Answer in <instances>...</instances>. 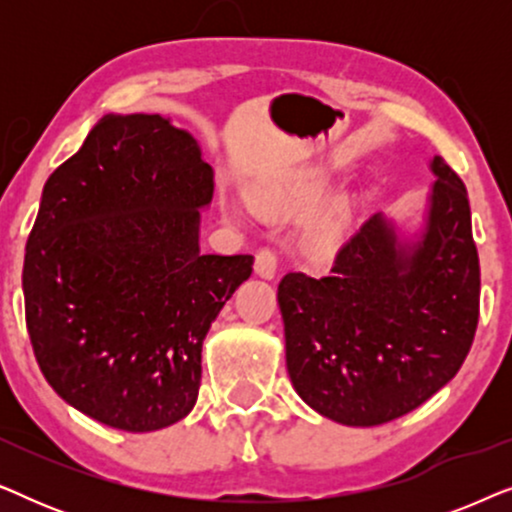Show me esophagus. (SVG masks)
Here are the masks:
<instances>
[{
    "mask_svg": "<svg viewBox=\"0 0 512 512\" xmlns=\"http://www.w3.org/2000/svg\"><path fill=\"white\" fill-rule=\"evenodd\" d=\"M256 275L263 279H275L277 275V254L272 249H261L256 254Z\"/></svg>",
    "mask_w": 512,
    "mask_h": 512,
    "instance_id": "34e87169",
    "label": "esophagus"
}]
</instances>
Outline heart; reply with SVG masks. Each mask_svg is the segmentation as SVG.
Returning <instances> with one entry per match:
<instances>
[{"label":"heart","mask_w":512,"mask_h":512,"mask_svg":"<svg viewBox=\"0 0 512 512\" xmlns=\"http://www.w3.org/2000/svg\"><path fill=\"white\" fill-rule=\"evenodd\" d=\"M321 184L319 179L310 177H279L270 181H261L251 191V205L258 214L263 216H277V214H291L300 212V209L310 207L314 200L319 198ZM228 212L233 216L242 214V205L237 202H228ZM347 228V207L335 205L328 207L319 216L307 223L305 228V242L312 251L319 254H328L338 247L342 240V233Z\"/></svg>","instance_id":"1"}]
</instances>
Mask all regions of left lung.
<instances>
[{
	"instance_id": "8db88e82",
	"label": "left lung",
	"mask_w": 512,
	"mask_h": 512,
	"mask_svg": "<svg viewBox=\"0 0 512 512\" xmlns=\"http://www.w3.org/2000/svg\"><path fill=\"white\" fill-rule=\"evenodd\" d=\"M412 237L375 214L326 277L289 272L277 300L298 396L347 426L408 415L459 373L480 314V263L464 181L440 156Z\"/></svg>"
}]
</instances>
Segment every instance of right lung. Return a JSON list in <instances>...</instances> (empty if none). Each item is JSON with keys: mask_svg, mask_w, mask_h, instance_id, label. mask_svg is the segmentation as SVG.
<instances>
[{"mask_svg": "<svg viewBox=\"0 0 512 512\" xmlns=\"http://www.w3.org/2000/svg\"><path fill=\"white\" fill-rule=\"evenodd\" d=\"M214 170L158 114H107L48 177L23 265L37 363L62 401L132 433L198 401L202 340L254 256L202 254Z\"/></svg>", "mask_w": 512, "mask_h": 512, "instance_id": "right-lung-1", "label": "right lung"}]
</instances>
